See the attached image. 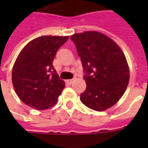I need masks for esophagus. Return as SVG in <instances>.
Listing matches in <instances>:
<instances>
[{"label": "esophagus", "mask_w": 148, "mask_h": 148, "mask_svg": "<svg viewBox=\"0 0 148 148\" xmlns=\"http://www.w3.org/2000/svg\"><path fill=\"white\" fill-rule=\"evenodd\" d=\"M74 80V79H70V80H66V83L69 84V85H71V84L73 83Z\"/></svg>", "instance_id": "esophagus-1"}]
</instances>
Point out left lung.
<instances>
[{"label": "left lung", "instance_id": "obj_1", "mask_svg": "<svg viewBox=\"0 0 148 148\" xmlns=\"http://www.w3.org/2000/svg\"><path fill=\"white\" fill-rule=\"evenodd\" d=\"M82 64L86 89L80 100L88 108L105 111L120 100L129 81L127 60L116 42L97 32L71 36Z\"/></svg>", "mask_w": 148, "mask_h": 148}]
</instances>
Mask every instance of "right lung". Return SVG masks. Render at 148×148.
I'll return each instance as SVG.
<instances>
[{"instance_id":"add662e5","label":"right lung","mask_w":148,"mask_h":148,"mask_svg":"<svg viewBox=\"0 0 148 148\" xmlns=\"http://www.w3.org/2000/svg\"><path fill=\"white\" fill-rule=\"evenodd\" d=\"M69 36L38 37L24 47L15 62L12 80L15 91L27 106L37 110L48 109L58 101L64 89L52 65L59 47Z\"/></svg>"}]
</instances>
